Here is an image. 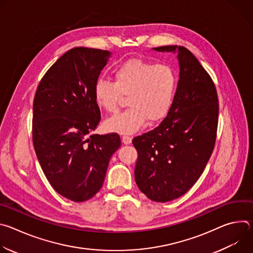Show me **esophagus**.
<instances>
[{"label":"esophagus","mask_w":253,"mask_h":253,"mask_svg":"<svg viewBox=\"0 0 253 253\" xmlns=\"http://www.w3.org/2000/svg\"><path fill=\"white\" fill-rule=\"evenodd\" d=\"M122 142L124 144H126V145H129V144H131V142H132V138L130 136H128V135H124L122 137Z\"/></svg>","instance_id":"34e87169"}]
</instances>
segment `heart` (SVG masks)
I'll use <instances>...</instances> for the list:
<instances>
[{
    "label": "heart",
    "instance_id": "1",
    "mask_svg": "<svg viewBox=\"0 0 253 253\" xmlns=\"http://www.w3.org/2000/svg\"><path fill=\"white\" fill-rule=\"evenodd\" d=\"M176 88L173 69L163 63L154 64L131 59L113 72V82L99 79L93 88V97L99 109L112 113L117 110L121 96L127 95L126 110L105 121L108 131L133 134L146 121L157 122L168 113Z\"/></svg>",
    "mask_w": 253,
    "mask_h": 253
}]
</instances>
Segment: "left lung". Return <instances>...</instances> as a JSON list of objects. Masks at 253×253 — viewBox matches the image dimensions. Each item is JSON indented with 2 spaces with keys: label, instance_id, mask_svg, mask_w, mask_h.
<instances>
[{
  "label": "left lung",
  "instance_id": "8db88e82",
  "mask_svg": "<svg viewBox=\"0 0 253 253\" xmlns=\"http://www.w3.org/2000/svg\"><path fill=\"white\" fill-rule=\"evenodd\" d=\"M177 53L179 81L167 116L137 136V186L149 199L167 202L185 194L201 176L214 148L218 124L215 85L196 57L182 46L153 48Z\"/></svg>",
  "mask_w": 253,
  "mask_h": 253
}]
</instances>
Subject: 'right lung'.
I'll return each instance as SVG.
<instances>
[{"mask_svg": "<svg viewBox=\"0 0 253 253\" xmlns=\"http://www.w3.org/2000/svg\"><path fill=\"white\" fill-rule=\"evenodd\" d=\"M111 53L77 47L46 72L33 104V144L52 187L74 202L92 198L102 187L117 133L93 134L101 119L93 88Z\"/></svg>", "mask_w": 253, "mask_h": 253, "instance_id": "1", "label": "right lung"}]
</instances>
